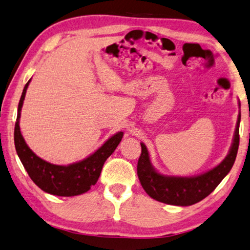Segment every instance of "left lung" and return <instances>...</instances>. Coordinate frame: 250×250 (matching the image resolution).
Masks as SVG:
<instances>
[{
	"label": "left lung",
	"mask_w": 250,
	"mask_h": 250,
	"mask_svg": "<svg viewBox=\"0 0 250 250\" xmlns=\"http://www.w3.org/2000/svg\"><path fill=\"white\" fill-rule=\"evenodd\" d=\"M240 113L237 120L232 144L224 161L210 170L197 176L163 175L154 168L150 163L149 153L144 143H141L142 154L137 163V175L148 196L158 202L175 206H190L207 197L229 171L238 152Z\"/></svg>",
	"instance_id": "8db88e82"
}]
</instances>
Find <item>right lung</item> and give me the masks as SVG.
<instances>
[{
    "instance_id": "right-lung-1",
    "label": "right lung",
    "mask_w": 250,
    "mask_h": 250,
    "mask_svg": "<svg viewBox=\"0 0 250 250\" xmlns=\"http://www.w3.org/2000/svg\"><path fill=\"white\" fill-rule=\"evenodd\" d=\"M31 80L24 86L22 96L20 98L18 117L14 128L15 149L24 168L31 179L45 193L56 196H77L86 193L95 185L100 177L102 168L106 159L114 153L123 138V132H118L109 137L95 153L84 158L83 161L69 164L67 166L54 165L36 156L27 146L20 129V117L25 98L26 89Z\"/></svg>"
}]
</instances>
